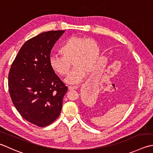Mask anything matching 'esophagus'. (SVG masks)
Segmentation results:
<instances>
[{"instance_id": "34e87169", "label": "esophagus", "mask_w": 153, "mask_h": 153, "mask_svg": "<svg viewBox=\"0 0 153 153\" xmlns=\"http://www.w3.org/2000/svg\"><path fill=\"white\" fill-rule=\"evenodd\" d=\"M77 88H78V86H69L68 87V89L69 90H76V89H77Z\"/></svg>"}]
</instances>
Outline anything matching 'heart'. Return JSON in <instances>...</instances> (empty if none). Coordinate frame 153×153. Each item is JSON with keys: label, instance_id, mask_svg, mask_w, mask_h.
Instances as JSON below:
<instances>
[{"label": "heart", "instance_id": "heart-1", "mask_svg": "<svg viewBox=\"0 0 153 153\" xmlns=\"http://www.w3.org/2000/svg\"><path fill=\"white\" fill-rule=\"evenodd\" d=\"M59 52L62 56H51L49 65L56 74L64 76L70 70L71 62L74 68L65 79L70 84L82 82L88 72L97 66L100 48L92 39L74 36L64 42Z\"/></svg>", "mask_w": 153, "mask_h": 153}]
</instances>
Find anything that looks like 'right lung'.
I'll list each match as a JSON object with an SVG mask.
<instances>
[{"label": "right lung", "mask_w": 153, "mask_h": 153, "mask_svg": "<svg viewBox=\"0 0 153 153\" xmlns=\"http://www.w3.org/2000/svg\"><path fill=\"white\" fill-rule=\"evenodd\" d=\"M64 30L41 33L21 47L8 74L15 107L26 121L46 127L58 117L68 91L49 65L50 52Z\"/></svg>", "instance_id": "add662e5"}]
</instances>
